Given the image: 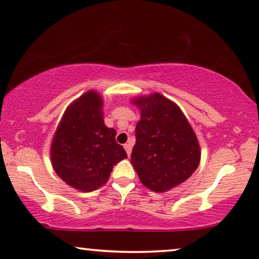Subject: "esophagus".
<instances>
[{
	"label": "esophagus",
	"instance_id": "obj_1",
	"mask_svg": "<svg viewBox=\"0 0 259 259\" xmlns=\"http://www.w3.org/2000/svg\"><path fill=\"white\" fill-rule=\"evenodd\" d=\"M123 147H125V150H126V152H127V154L131 155V152H132V144H131V143H127V144L123 145Z\"/></svg>",
	"mask_w": 259,
	"mask_h": 259
}]
</instances>
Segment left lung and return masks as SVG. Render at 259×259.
Segmentation results:
<instances>
[{
  "label": "left lung",
  "instance_id": "1",
  "mask_svg": "<svg viewBox=\"0 0 259 259\" xmlns=\"http://www.w3.org/2000/svg\"><path fill=\"white\" fill-rule=\"evenodd\" d=\"M141 116L131 162L140 182L166 192L189 179L200 161V147L190 122L175 102L154 93L133 99Z\"/></svg>",
  "mask_w": 259,
  "mask_h": 259
}]
</instances>
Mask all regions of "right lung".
Segmentation results:
<instances>
[{
  "mask_svg": "<svg viewBox=\"0 0 259 259\" xmlns=\"http://www.w3.org/2000/svg\"><path fill=\"white\" fill-rule=\"evenodd\" d=\"M101 95L88 91L67 107L51 147L52 165L73 189L91 192L105 185L113 166L127 158L115 130L104 122Z\"/></svg>",
  "mask_w": 259,
  "mask_h": 259,
  "instance_id": "obj_1",
  "label": "right lung"
}]
</instances>
